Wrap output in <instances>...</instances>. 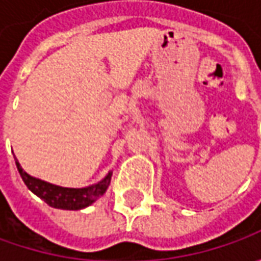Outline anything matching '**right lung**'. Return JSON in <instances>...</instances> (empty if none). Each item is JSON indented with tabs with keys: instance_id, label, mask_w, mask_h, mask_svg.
I'll list each match as a JSON object with an SVG mask.
<instances>
[{
	"instance_id": "obj_1",
	"label": "right lung",
	"mask_w": 261,
	"mask_h": 261,
	"mask_svg": "<svg viewBox=\"0 0 261 261\" xmlns=\"http://www.w3.org/2000/svg\"><path fill=\"white\" fill-rule=\"evenodd\" d=\"M15 166L24 185L32 193L39 196L49 206L56 207V209H64V211H80L87 206L93 205L100 196L105 195L107 187L110 186V180L113 174V171H109L103 180L97 181L94 185L75 189V187H62V186L52 185L49 181L27 174L21 168L17 158H15Z\"/></svg>"
}]
</instances>
